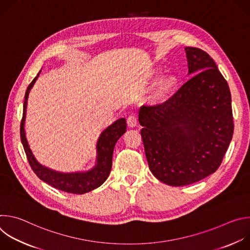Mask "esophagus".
Segmentation results:
<instances>
[{"label": "esophagus", "mask_w": 250, "mask_h": 250, "mask_svg": "<svg viewBox=\"0 0 250 250\" xmlns=\"http://www.w3.org/2000/svg\"><path fill=\"white\" fill-rule=\"evenodd\" d=\"M127 125L129 127H134L136 126L137 125V118L135 115H130L128 118H127Z\"/></svg>", "instance_id": "34e87169"}]
</instances>
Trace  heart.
<instances>
[{"mask_svg": "<svg viewBox=\"0 0 250 250\" xmlns=\"http://www.w3.org/2000/svg\"><path fill=\"white\" fill-rule=\"evenodd\" d=\"M176 84L177 79L174 75H167L163 77L157 84L154 92V99L157 102H165L171 96Z\"/></svg>", "mask_w": 250, "mask_h": 250, "instance_id": "1", "label": "heart"}]
</instances>
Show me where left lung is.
<instances>
[{"label": "left lung", "instance_id": "1", "mask_svg": "<svg viewBox=\"0 0 250 250\" xmlns=\"http://www.w3.org/2000/svg\"><path fill=\"white\" fill-rule=\"evenodd\" d=\"M192 76L169 100L142 105L138 121L148 166L170 186L198 182L216 172L233 134L231 96L215 61L186 47Z\"/></svg>", "mask_w": 250, "mask_h": 250}]
</instances>
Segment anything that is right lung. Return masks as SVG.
I'll use <instances>...</instances> for the list:
<instances>
[{
	"label": "right lung",
	"mask_w": 250,
	"mask_h": 250,
	"mask_svg": "<svg viewBox=\"0 0 250 250\" xmlns=\"http://www.w3.org/2000/svg\"><path fill=\"white\" fill-rule=\"evenodd\" d=\"M41 73V71H40ZM40 73L28 85L23 102V114L21 122V139L23 146L28 163L41 180L48 185L71 194H85L98 187H100L109 177L112 169L114 148L119 138L125 132L126 122L122 118L117 120L113 125L106 127L100 135L97 142V158L96 165L86 172H72L62 173L42 165L34 157L29 148L24 131V121L26 113L27 98L30 89L37 81Z\"/></svg>",
	"instance_id": "add662e5"
}]
</instances>
